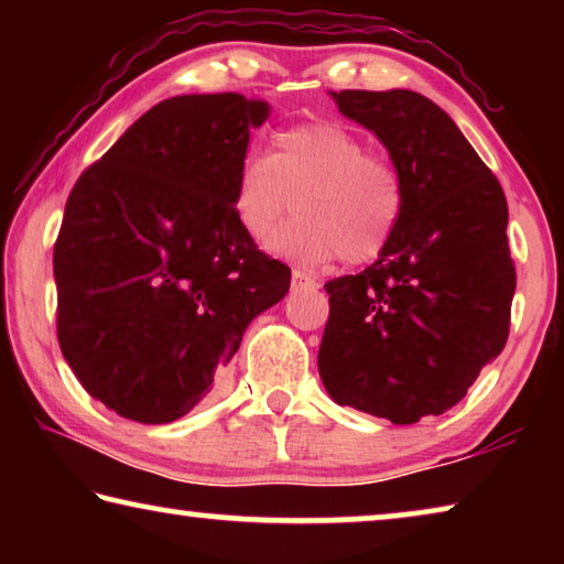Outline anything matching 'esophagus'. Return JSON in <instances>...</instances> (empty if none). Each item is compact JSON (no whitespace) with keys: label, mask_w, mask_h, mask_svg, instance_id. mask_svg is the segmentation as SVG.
<instances>
[{"label":"esophagus","mask_w":564,"mask_h":564,"mask_svg":"<svg viewBox=\"0 0 564 564\" xmlns=\"http://www.w3.org/2000/svg\"><path fill=\"white\" fill-rule=\"evenodd\" d=\"M291 289H293V291H313V289H318V281L313 279V275L305 273V271L295 269V271L291 273Z\"/></svg>","instance_id":"34e87169"}]
</instances>
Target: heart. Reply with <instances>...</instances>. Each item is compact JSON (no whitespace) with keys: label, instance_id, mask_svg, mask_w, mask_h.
<instances>
[{"label":"heart","instance_id":"heart-1","mask_svg":"<svg viewBox=\"0 0 564 564\" xmlns=\"http://www.w3.org/2000/svg\"><path fill=\"white\" fill-rule=\"evenodd\" d=\"M293 202L299 218L271 238V251L303 265L340 256L368 263L393 241L405 181L343 123L305 121L275 133L269 156L248 154L234 178V214L251 241H265Z\"/></svg>","mask_w":564,"mask_h":564}]
</instances>
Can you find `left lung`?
Returning <instances> with one entry per match:
<instances>
[{
    "instance_id": "1",
    "label": "left lung",
    "mask_w": 564,
    "mask_h": 564,
    "mask_svg": "<svg viewBox=\"0 0 564 564\" xmlns=\"http://www.w3.org/2000/svg\"><path fill=\"white\" fill-rule=\"evenodd\" d=\"M330 97L386 144L405 181V212L373 265L326 283L321 380L336 403L410 425L460 403L508 343L518 281L508 202L455 121L423 94Z\"/></svg>"
}]
</instances>
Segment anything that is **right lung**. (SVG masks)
I'll return each instance as SVG.
<instances>
[{"mask_svg":"<svg viewBox=\"0 0 564 564\" xmlns=\"http://www.w3.org/2000/svg\"><path fill=\"white\" fill-rule=\"evenodd\" d=\"M269 104L243 94L159 101L66 198L54 243L56 338L89 395L171 423L216 393L291 269L234 214V178Z\"/></svg>","mask_w":564,"mask_h":564,"instance_id":"1","label":"right lung"}]
</instances>
